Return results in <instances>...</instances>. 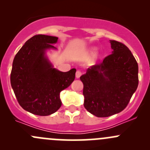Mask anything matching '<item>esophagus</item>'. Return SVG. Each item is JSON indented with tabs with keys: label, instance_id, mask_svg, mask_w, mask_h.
I'll return each instance as SVG.
<instances>
[{
	"label": "esophagus",
	"instance_id": "1",
	"mask_svg": "<svg viewBox=\"0 0 150 150\" xmlns=\"http://www.w3.org/2000/svg\"><path fill=\"white\" fill-rule=\"evenodd\" d=\"M81 75H82V72L80 70H77L76 73H75V76H76L77 78H80V77L81 76Z\"/></svg>",
	"mask_w": 150,
	"mask_h": 150
}]
</instances>
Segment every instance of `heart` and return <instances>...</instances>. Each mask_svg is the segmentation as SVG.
<instances>
[{
  "mask_svg": "<svg viewBox=\"0 0 150 150\" xmlns=\"http://www.w3.org/2000/svg\"><path fill=\"white\" fill-rule=\"evenodd\" d=\"M96 53V49H94V48H93V49H91L90 51V52H89V54H91V55H93V54Z\"/></svg>",
  "mask_w": 150,
  "mask_h": 150,
  "instance_id": "b5f03b06",
  "label": "heart"
}]
</instances>
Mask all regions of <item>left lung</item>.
I'll list each match as a JSON object with an SVG mask.
<instances>
[{"instance_id": "left-lung-1", "label": "left lung", "mask_w": 150, "mask_h": 150, "mask_svg": "<svg viewBox=\"0 0 150 150\" xmlns=\"http://www.w3.org/2000/svg\"><path fill=\"white\" fill-rule=\"evenodd\" d=\"M110 43L112 53L80 78L85 108L99 117L122 111L139 84L138 64L132 53L120 42L110 40Z\"/></svg>"}]
</instances>
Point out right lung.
I'll return each mask as SVG.
<instances>
[{"mask_svg": "<svg viewBox=\"0 0 150 150\" xmlns=\"http://www.w3.org/2000/svg\"><path fill=\"white\" fill-rule=\"evenodd\" d=\"M58 38L36 35L25 42L15 56L11 85L18 102L26 111L40 116L57 112L62 106L60 92L75 78V68L61 72L53 67L46 51L55 47Z\"/></svg>", "mask_w": 150, "mask_h": 150, "instance_id": "right-lung-1", "label": "right lung"}]
</instances>
